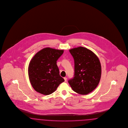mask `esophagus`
<instances>
[{
    "label": "esophagus",
    "mask_w": 128,
    "mask_h": 128,
    "mask_svg": "<svg viewBox=\"0 0 128 128\" xmlns=\"http://www.w3.org/2000/svg\"><path fill=\"white\" fill-rule=\"evenodd\" d=\"M64 79L65 82H66V80H67V78H66V77H64Z\"/></svg>",
    "instance_id": "34e87169"
}]
</instances>
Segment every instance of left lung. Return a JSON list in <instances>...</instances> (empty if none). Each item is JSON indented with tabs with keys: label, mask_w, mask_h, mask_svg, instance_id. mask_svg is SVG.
<instances>
[{
	"label": "left lung",
	"mask_w": 128,
	"mask_h": 128,
	"mask_svg": "<svg viewBox=\"0 0 128 128\" xmlns=\"http://www.w3.org/2000/svg\"><path fill=\"white\" fill-rule=\"evenodd\" d=\"M74 60V77L68 82L78 94L87 95L97 87L102 68L98 56L90 50L80 46L70 50Z\"/></svg>",
	"instance_id": "left-lung-1"
}]
</instances>
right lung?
Here are the masks:
<instances>
[{
    "mask_svg": "<svg viewBox=\"0 0 128 128\" xmlns=\"http://www.w3.org/2000/svg\"><path fill=\"white\" fill-rule=\"evenodd\" d=\"M63 52V50L46 48L36 53L32 58L28 66V76L36 92L50 95L64 82L56 65L57 60Z\"/></svg>",
    "mask_w": 128,
    "mask_h": 128,
    "instance_id": "right-lung-1",
    "label": "right lung"
}]
</instances>
